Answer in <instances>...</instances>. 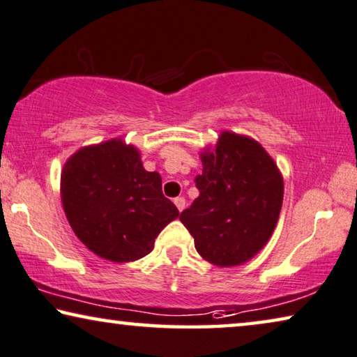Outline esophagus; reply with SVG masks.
I'll return each mask as SVG.
<instances>
[{
    "mask_svg": "<svg viewBox=\"0 0 357 357\" xmlns=\"http://www.w3.org/2000/svg\"><path fill=\"white\" fill-rule=\"evenodd\" d=\"M174 205H176V208L179 211H183L185 208V199H184V197H176V199H174Z\"/></svg>",
    "mask_w": 357,
    "mask_h": 357,
    "instance_id": "1",
    "label": "esophagus"
}]
</instances>
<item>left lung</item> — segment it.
<instances>
[{
  "mask_svg": "<svg viewBox=\"0 0 357 357\" xmlns=\"http://www.w3.org/2000/svg\"><path fill=\"white\" fill-rule=\"evenodd\" d=\"M199 197L179 220L211 264L229 268L252 259L273 236L284 200L278 165L252 137L221 132L213 151L200 153Z\"/></svg>",
  "mask_w": 357,
  "mask_h": 357,
  "instance_id": "1",
  "label": "left lung"
}]
</instances>
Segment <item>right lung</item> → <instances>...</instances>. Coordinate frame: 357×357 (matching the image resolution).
I'll list each match as a JSON object with an SVG mask.
<instances>
[{"label":"right lung","mask_w":357,"mask_h":357,"mask_svg":"<svg viewBox=\"0 0 357 357\" xmlns=\"http://www.w3.org/2000/svg\"><path fill=\"white\" fill-rule=\"evenodd\" d=\"M63 211L75 236L114 263L136 261L179 211L146 172L139 151L121 139L88 146L68 158L61 176Z\"/></svg>","instance_id":"obj_1"}]
</instances>
